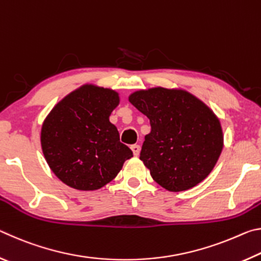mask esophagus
<instances>
[{
    "instance_id": "esophagus-1",
    "label": "esophagus",
    "mask_w": 261,
    "mask_h": 261,
    "mask_svg": "<svg viewBox=\"0 0 261 261\" xmlns=\"http://www.w3.org/2000/svg\"><path fill=\"white\" fill-rule=\"evenodd\" d=\"M131 149H132V152H134V155L138 156L140 153V145H137V144L131 145Z\"/></svg>"
}]
</instances>
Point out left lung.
Masks as SVG:
<instances>
[{
	"mask_svg": "<svg viewBox=\"0 0 261 261\" xmlns=\"http://www.w3.org/2000/svg\"><path fill=\"white\" fill-rule=\"evenodd\" d=\"M129 101L151 123L139 159L159 185L185 191L211 174L222 152L223 132L204 101L182 88L160 86L136 91Z\"/></svg>",
	"mask_w": 261,
	"mask_h": 261,
	"instance_id": "obj_1",
	"label": "left lung"
}]
</instances>
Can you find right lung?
<instances>
[{
    "label": "right lung",
    "mask_w": 261,
    "mask_h": 261,
    "mask_svg": "<svg viewBox=\"0 0 261 261\" xmlns=\"http://www.w3.org/2000/svg\"><path fill=\"white\" fill-rule=\"evenodd\" d=\"M120 105L112 88L85 84L64 96L41 126V148L60 180L82 191H94L116 177L134 156L120 141L109 116Z\"/></svg>",
    "instance_id": "1"
}]
</instances>
